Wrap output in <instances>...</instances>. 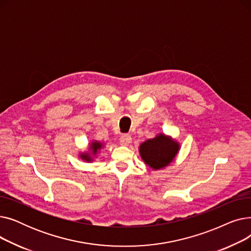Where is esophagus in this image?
<instances>
[{"mask_svg":"<svg viewBox=\"0 0 251 251\" xmlns=\"http://www.w3.org/2000/svg\"><path fill=\"white\" fill-rule=\"evenodd\" d=\"M131 141H132V138H131V136L128 134H123L120 138V142L122 146H128L129 143H131Z\"/></svg>","mask_w":251,"mask_h":251,"instance_id":"1","label":"esophagus"}]
</instances>
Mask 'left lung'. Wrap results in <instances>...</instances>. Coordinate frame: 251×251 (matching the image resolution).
<instances>
[{"mask_svg":"<svg viewBox=\"0 0 251 251\" xmlns=\"http://www.w3.org/2000/svg\"><path fill=\"white\" fill-rule=\"evenodd\" d=\"M180 144L171 136L164 133L148 139L140 144L139 153L143 162L151 169L156 171L168 167L174 161Z\"/></svg>","mask_w":251,"mask_h":251,"instance_id":"left-lung-1","label":"left lung"}]
</instances>
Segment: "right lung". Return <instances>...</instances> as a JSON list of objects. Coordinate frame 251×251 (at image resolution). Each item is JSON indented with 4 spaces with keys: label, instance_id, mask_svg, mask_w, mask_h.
Listing matches in <instances>:
<instances>
[{
    "label": "right lung",
    "instance_id": "obj_1",
    "mask_svg": "<svg viewBox=\"0 0 251 251\" xmlns=\"http://www.w3.org/2000/svg\"><path fill=\"white\" fill-rule=\"evenodd\" d=\"M103 148V143L98 140H92L89 143V150L87 151L79 153V157L84 162H92L94 161V157L98 154V152Z\"/></svg>",
    "mask_w": 251,
    "mask_h": 251
}]
</instances>
